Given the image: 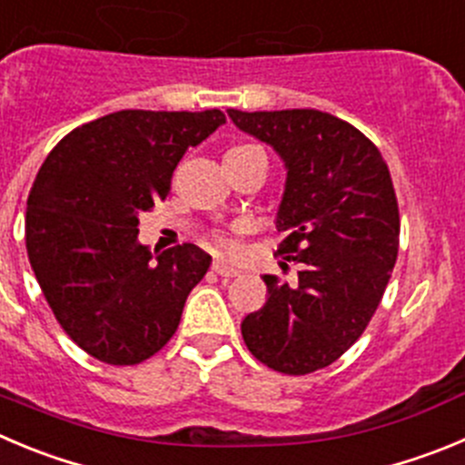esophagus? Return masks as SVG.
Returning <instances> with one entry per match:
<instances>
[{
  "label": "esophagus",
  "instance_id": "34e87169",
  "mask_svg": "<svg viewBox=\"0 0 465 465\" xmlns=\"http://www.w3.org/2000/svg\"><path fill=\"white\" fill-rule=\"evenodd\" d=\"M213 271L218 272V275H223V277L241 275V268H236L233 263H229V262H224V259H215V262H213Z\"/></svg>",
  "mask_w": 465,
  "mask_h": 465
}]
</instances>
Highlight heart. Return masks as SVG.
I'll return each instance as SVG.
<instances>
[{
  "label": "heart",
  "mask_w": 465,
  "mask_h": 465,
  "mask_svg": "<svg viewBox=\"0 0 465 465\" xmlns=\"http://www.w3.org/2000/svg\"><path fill=\"white\" fill-rule=\"evenodd\" d=\"M236 149H238V146H236Z\"/></svg>",
  "instance_id": "b5f03b06"
}]
</instances>
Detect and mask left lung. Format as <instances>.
I'll return each mask as SVG.
<instances>
[{
  "mask_svg": "<svg viewBox=\"0 0 465 465\" xmlns=\"http://www.w3.org/2000/svg\"><path fill=\"white\" fill-rule=\"evenodd\" d=\"M227 114L284 163L277 252L301 263L292 284L263 275L266 305L242 319V340L282 374L323 370L362 335L397 262L399 208L388 164L358 128L325 112Z\"/></svg>",
  "mask_w": 465,
  "mask_h": 465,
  "instance_id": "obj_1",
  "label": "left lung"
}]
</instances>
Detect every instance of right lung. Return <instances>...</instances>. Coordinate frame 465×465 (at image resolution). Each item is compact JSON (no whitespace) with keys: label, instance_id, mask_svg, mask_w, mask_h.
<instances>
[{"label":"right lung","instance_id":"obj_1","mask_svg":"<svg viewBox=\"0 0 465 465\" xmlns=\"http://www.w3.org/2000/svg\"><path fill=\"white\" fill-rule=\"evenodd\" d=\"M227 124L220 110H121L68 133L38 169L27 199V254L66 335L107 364H137L179 328L211 254L151 252L140 213L167 197L190 146Z\"/></svg>","mask_w":465,"mask_h":465}]
</instances>
